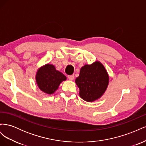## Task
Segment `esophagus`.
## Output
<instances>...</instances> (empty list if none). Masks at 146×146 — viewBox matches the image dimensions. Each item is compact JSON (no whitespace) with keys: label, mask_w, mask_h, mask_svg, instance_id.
Wrapping results in <instances>:
<instances>
[{"label":"esophagus","mask_w":146,"mask_h":146,"mask_svg":"<svg viewBox=\"0 0 146 146\" xmlns=\"http://www.w3.org/2000/svg\"><path fill=\"white\" fill-rule=\"evenodd\" d=\"M68 78L70 80H72L74 78V75H70V76H68Z\"/></svg>","instance_id":"1"}]
</instances>
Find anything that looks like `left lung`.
Instances as JSON below:
<instances>
[{
  "mask_svg": "<svg viewBox=\"0 0 146 146\" xmlns=\"http://www.w3.org/2000/svg\"><path fill=\"white\" fill-rule=\"evenodd\" d=\"M108 80V74L104 66L96 61L81 68L76 83L80 89L81 98L86 102H93L104 93Z\"/></svg>",
  "mask_w": 146,
  "mask_h": 146,
  "instance_id": "1",
  "label": "left lung"
}]
</instances>
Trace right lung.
Masks as SVG:
<instances>
[{"label": "right lung", "mask_w": 146, "mask_h": 146, "mask_svg": "<svg viewBox=\"0 0 146 146\" xmlns=\"http://www.w3.org/2000/svg\"><path fill=\"white\" fill-rule=\"evenodd\" d=\"M66 76L56 70L52 64H46L38 70L36 74V82L42 91L51 94L58 89L60 83L65 80Z\"/></svg>", "instance_id": "obj_1"}]
</instances>
